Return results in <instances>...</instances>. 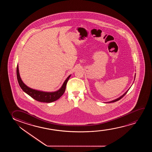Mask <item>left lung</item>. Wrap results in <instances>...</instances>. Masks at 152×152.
I'll list each match as a JSON object with an SVG mask.
<instances>
[{"label": "left lung", "instance_id": "8db88e82", "mask_svg": "<svg viewBox=\"0 0 152 152\" xmlns=\"http://www.w3.org/2000/svg\"><path fill=\"white\" fill-rule=\"evenodd\" d=\"M135 75H136V74H135V76H134V80H135ZM133 82H134V81H133ZM130 88H131V87L129 88V89H128V90H127V91H126V92H125V93L123 94L122 96H120V97H119V98H117L116 99H115V100H112V101H110V102H106V103H112V102H116V101H118V100H120V99H121V98H123V97H124V96H125V95H126V94H127V92L128 91V90H129L130 89Z\"/></svg>", "mask_w": 152, "mask_h": 152}]
</instances>
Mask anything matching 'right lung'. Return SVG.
<instances>
[{
  "mask_svg": "<svg viewBox=\"0 0 152 152\" xmlns=\"http://www.w3.org/2000/svg\"><path fill=\"white\" fill-rule=\"evenodd\" d=\"M17 76L18 83L21 89L23 90V91L25 92L26 94H27L28 95L31 96V98H33L34 99L37 101L45 103H51L58 100V99L64 94L66 89L67 83L69 80V77H71V75H69L67 77L64 83H63L62 87L58 90L54 92L42 91L28 87L23 83L21 79L19 73L18 64L17 65Z\"/></svg>",
  "mask_w": 152,
  "mask_h": 152,
  "instance_id": "add662e5",
  "label": "right lung"
}]
</instances>
